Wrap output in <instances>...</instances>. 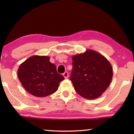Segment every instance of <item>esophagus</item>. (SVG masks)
Returning a JSON list of instances; mask_svg holds the SVG:
<instances>
[{"label":"esophagus","instance_id":"34e87169","mask_svg":"<svg viewBox=\"0 0 134 134\" xmlns=\"http://www.w3.org/2000/svg\"><path fill=\"white\" fill-rule=\"evenodd\" d=\"M63 76H64V77H65V78H66V79L68 78V76H69L68 72V71H65V72L63 74Z\"/></svg>","mask_w":134,"mask_h":134}]
</instances>
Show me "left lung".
<instances>
[{
    "label": "left lung",
    "mask_w": 134,
    "mask_h": 134,
    "mask_svg": "<svg viewBox=\"0 0 134 134\" xmlns=\"http://www.w3.org/2000/svg\"><path fill=\"white\" fill-rule=\"evenodd\" d=\"M70 80L75 90L83 98L93 99L101 96L109 87L113 69L101 54L91 50L72 57Z\"/></svg>",
    "instance_id": "1"
}]
</instances>
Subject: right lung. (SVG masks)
<instances>
[{
  "label": "right lung",
  "instance_id": "add662e5",
  "mask_svg": "<svg viewBox=\"0 0 134 134\" xmlns=\"http://www.w3.org/2000/svg\"><path fill=\"white\" fill-rule=\"evenodd\" d=\"M18 75L24 88L36 97L53 94L57 90L60 82L65 79L47 56L35 55L28 58L20 65Z\"/></svg>",
  "mask_w": 134,
  "mask_h": 134
}]
</instances>
